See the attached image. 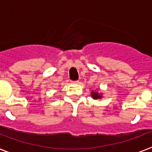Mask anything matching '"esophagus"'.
I'll use <instances>...</instances> for the list:
<instances>
[{"mask_svg":"<svg viewBox=\"0 0 152 152\" xmlns=\"http://www.w3.org/2000/svg\"><path fill=\"white\" fill-rule=\"evenodd\" d=\"M72 83H78L79 81H78V80H76V81H72Z\"/></svg>","mask_w":152,"mask_h":152,"instance_id":"obj_1","label":"esophagus"}]
</instances>
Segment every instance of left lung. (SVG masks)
I'll return each mask as SVG.
<instances>
[{
	"instance_id": "8db88e82",
	"label": "left lung",
	"mask_w": 152,
	"mask_h": 152,
	"mask_svg": "<svg viewBox=\"0 0 152 152\" xmlns=\"http://www.w3.org/2000/svg\"><path fill=\"white\" fill-rule=\"evenodd\" d=\"M91 97H93L94 99H100V98H102V96L101 94L97 93V92H94V91H91Z\"/></svg>"
}]
</instances>
